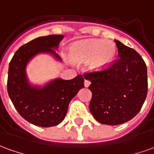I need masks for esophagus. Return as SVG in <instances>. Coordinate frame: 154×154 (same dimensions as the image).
<instances>
[{"label":"esophagus","instance_id":"obj_1","mask_svg":"<svg viewBox=\"0 0 154 154\" xmlns=\"http://www.w3.org/2000/svg\"><path fill=\"white\" fill-rule=\"evenodd\" d=\"M90 81L89 80H88V79H85V81H84V86L85 87H88V86L90 85Z\"/></svg>","mask_w":154,"mask_h":154}]
</instances>
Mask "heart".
Listing matches in <instances>:
<instances>
[{"mask_svg": "<svg viewBox=\"0 0 154 154\" xmlns=\"http://www.w3.org/2000/svg\"><path fill=\"white\" fill-rule=\"evenodd\" d=\"M116 45L110 40H86L72 45L69 49L70 59L75 63L87 62L90 71L105 68L115 57Z\"/></svg>", "mask_w": 154, "mask_h": 154, "instance_id": "heart-1", "label": "heart"}]
</instances>
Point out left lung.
Masks as SVG:
<instances>
[{
  "label": "left lung",
  "instance_id": "left-lung-1",
  "mask_svg": "<svg viewBox=\"0 0 154 154\" xmlns=\"http://www.w3.org/2000/svg\"><path fill=\"white\" fill-rule=\"evenodd\" d=\"M119 58L106 68L83 74L90 80L89 109L101 124L116 125L135 117L147 94V66L137 51L115 40Z\"/></svg>",
  "mask_w": 154,
  "mask_h": 154
}]
</instances>
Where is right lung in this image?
Instances as JSON below:
<instances>
[{"mask_svg":"<svg viewBox=\"0 0 154 154\" xmlns=\"http://www.w3.org/2000/svg\"><path fill=\"white\" fill-rule=\"evenodd\" d=\"M63 35L38 37L20 47L9 63L7 92L17 111L33 125L50 127L60 124L66 115L69 103L84 87V79L78 75L71 80L55 79L43 88L29 84L25 68L33 56L41 52L60 56L57 48Z\"/></svg>","mask_w":154,"mask_h":154,"instance_id":"add662e5","label":"right lung"}]
</instances>
